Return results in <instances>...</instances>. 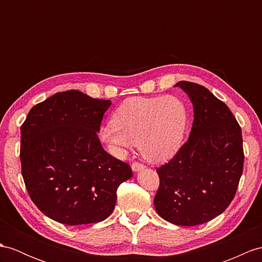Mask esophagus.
<instances>
[{"instance_id":"obj_1","label":"esophagus","mask_w":262,"mask_h":262,"mask_svg":"<svg viewBox=\"0 0 262 262\" xmlns=\"http://www.w3.org/2000/svg\"><path fill=\"white\" fill-rule=\"evenodd\" d=\"M145 168V165L144 164H142V163H140V162H133L132 163V170L133 171H140V170H143Z\"/></svg>"}]
</instances>
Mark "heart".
<instances>
[{"label":"heart","mask_w":262,"mask_h":262,"mask_svg":"<svg viewBox=\"0 0 262 262\" xmlns=\"http://www.w3.org/2000/svg\"><path fill=\"white\" fill-rule=\"evenodd\" d=\"M187 122V107L174 95L131 98L114 112L112 125L100 130V138L117 155L139 144L148 160L163 162L180 149Z\"/></svg>","instance_id":"b5f03b06"}]
</instances>
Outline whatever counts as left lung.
Returning a JSON list of instances; mask_svg holds the SVG:
<instances>
[{
  "mask_svg": "<svg viewBox=\"0 0 262 262\" xmlns=\"http://www.w3.org/2000/svg\"><path fill=\"white\" fill-rule=\"evenodd\" d=\"M193 104L187 142L157 168L158 214L177 226L202 225L221 214L237 192L244 170L241 127L230 109L198 83L180 81Z\"/></svg>",
  "mask_w": 262,
  "mask_h": 262,
  "instance_id": "obj_1",
  "label": "left lung"
}]
</instances>
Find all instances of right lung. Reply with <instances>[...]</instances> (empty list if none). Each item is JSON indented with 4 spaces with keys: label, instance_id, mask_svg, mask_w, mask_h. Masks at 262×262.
<instances>
[{
    "label": "right lung",
    "instance_id": "obj_1",
    "mask_svg": "<svg viewBox=\"0 0 262 262\" xmlns=\"http://www.w3.org/2000/svg\"><path fill=\"white\" fill-rule=\"evenodd\" d=\"M110 105L78 90L57 92L32 107L21 125L25 187L54 221H103L116 206L119 186L132 177L130 165L109 155L97 135Z\"/></svg>",
    "mask_w": 262,
    "mask_h": 262
}]
</instances>
